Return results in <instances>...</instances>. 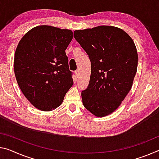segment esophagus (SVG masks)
<instances>
[{
    "mask_svg": "<svg viewBox=\"0 0 159 159\" xmlns=\"http://www.w3.org/2000/svg\"><path fill=\"white\" fill-rule=\"evenodd\" d=\"M75 77H76V78H78V77L79 76V70H75Z\"/></svg>",
    "mask_w": 159,
    "mask_h": 159,
    "instance_id": "34e87169",
    "label": "esophagus"
}]
</instances>
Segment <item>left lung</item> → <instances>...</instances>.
<instances>
[{
	"label": "left lung",
	"instance_id": "left-lung-1",
	"mask_svg": "<svg viewBox=\"0 0 159 159\" xmlns=\"http://www.w3.org/2000/svg\"><path fill=\"white\" fill-rule=\"evenodd\" d=\"M74 38L91 62L83 104L96 117L111 114L132 89L138 65L134 42L123 30L107 25L75 30Z\"/></svg>",
	"mask_w": 159,
	"mask_h": 159
}]
</instances>
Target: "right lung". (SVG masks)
<instances>
[{
	"label": "right lung",
	"instance_id": "obj_1",
	"mask_svg": "<svg viewBox=\"0 0 159 159\" xmlns=\"http://www.w3.org/2000/svg\"><path fill=\"white\" fill-rule=\"evenodd\" d=\"M73 37L70 30L39 25L27 32L17 44L14 57L17 84L37 109H56L74 84L65 52Z\"/></svg>",
	"mask_w": 159,
	"mask_h": 159
}]
</instances>
